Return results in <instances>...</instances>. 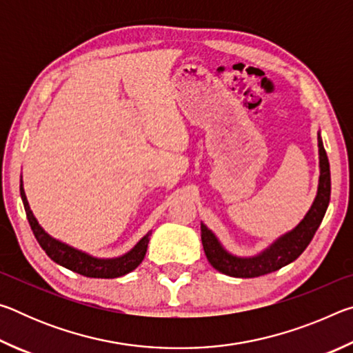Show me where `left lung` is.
Here are the masks:
<instances>
[{
    "mask_svg": "<svg viewBox=\"0 0 353 353\" xmlns=\"http://www.w3.org/2000/svg\"><path fill=\"white\" fill-rule=\"evenodd\" d=\"M318 146L321 176L318 194H316L312 208H310L305 218L301 221V224L296 229L280 236L276 243H272L260 255L250 256V259H240V256L229 254L221 246L216 236L204 224H201L202 246H204L207 260L210 261L214 270L230 277H260L290 265L291 261H294L307 249L310 241L313 240L316 230L321 225L322 219H324L328 202H330V165H328L327 152L324 145H322L321 135H318Z\"/></svg>",
    "mask_w": 353,
    "mask_h": 353,
    "instance_id": "left-lung-1",
    "label": "left lung"
}]
</instances>
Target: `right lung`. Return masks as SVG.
I'll return each mask as SVG.
<instances>
[{
	"mask_svg": "<svg viewBox=\"0 0 353 353\" xmlns=\"http://www.w3.org/2000/svg\"><path fill=\"white\" fill-rule=\"evenodd\" d=\"M20 194H21L23 204H25L26 216L29 221V225H31V229L34 232V236L37 238L39 244L41 246V249L45 250L46 255L50 256L52 261H56L57 265H61L63 268H67V270L81 274V276H85V277L115 279V277H121L130 271H134L135 268L143 261V259H145L151 232L143 236L141 240L137 243V246L126 255L118 256V259H107V260L94 259V256L70 248L67 244L57 241L54 238L48 235L46 232L39 225L37 219L34 218L31 208H29L25 190H23V182L20 185Z\"/></svg>",
	"mask_w": 353,
	"mask_h": 353,
	"instance_id": "obj_1",
	"label": "right lung"
}]
</instances>
